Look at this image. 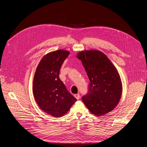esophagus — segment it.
Masks as SVG:
<instances>
[{"instance_id": "34e87169", "label": "esophagus", "mask_w": 147, "mask_h": 147, "mask_svg": "<svg viewBox=\"0 0 147 147\" xmlns=\"http://www.w3.org/2000/svg\"><path fill=\"white\" fill-rule=\"evenodd\" d=\"M74 97H75V98H76L77 100H79L80 98V96L79 94H75V95H74Z\"/></svg>"}]
</instances>
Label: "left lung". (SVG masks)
<instances>
[{"mask_svg": "<svg viewBox=\"0 0 147 147\" xmlns=\"http://www.w3.org/2000/svg\"><path fill=\"white\" fill-rule=\"evenodd\" d=\"M90 80L88 92L83 102L93 114L101 116L115 109L121 97L123 85L115 67L104 53L96 50L79 51Z\"/></svg>", "mask_w": 147, "mask_h": 147, "instance_id": "8db88e82", "label": "left lung"}]
</instances>
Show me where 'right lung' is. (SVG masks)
I'll list each match as a JSON object with an SVG mask.
<instances>
[{"label": "right lung", "mask_w": 147, "mask_h": 147, "mask_svg": "<svg viewBox=\"0 0 147 147\" xmlns=\"http://www.w3.org/2000/svg\"><path fill=\"white\" fill-rule=\"evenodd\" d=\"M70 52L58 50L50 52L42 59L35 72L33 92L42 111L54 117L65 115L77 101L59 78L61 66Z\"/></svg>", "instance_id": "1"}]
</instances>
